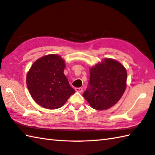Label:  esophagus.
Masks as SVG:
<instances>
[{
	"instance_id": "34e87169",
	"label": "esophagus",
	"mask_w": 155,
	"mask_h": 155,
	"mask_svg": "<svg viewBox=\"0 0 155 155\" xmlns=\"http://www.w3.org/2000/svg\"><path fill=\"white\" fill-rule=\"evenodd\" d=\"M75 91L77 92L81 93L83 91V88H81V87H77V88H75Z\"/></svg>"
}]
</instances>
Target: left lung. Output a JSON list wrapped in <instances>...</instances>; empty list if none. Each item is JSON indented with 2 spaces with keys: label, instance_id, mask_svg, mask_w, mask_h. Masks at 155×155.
I'll use <instances>...</instances> for the list:
<instances>
[{
  "label": "left lung",
  "instance_id": "1",
  "mask_svg": "<svg viewBox=\"0 0 155 155\" xmlns=\"http://www.w3.org/2000/svg\"><path fill=\"white\" fill-rule=\"evenodd\" d=\"M127 71L121 64L105 59L90 69L88 87L83 97L93 108H110L119 102L126 89Z\"/></svg>",
  "mask_w": 155,
  "mask_h": 155
}]
</instances>
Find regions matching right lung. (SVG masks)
<instances>
[{
    "label": "right lung",
    "mask_w": 155,
    "mask_h": 155,
    "mask_svg": "<svg viewBox=\"0 0 155 155\" xmlns=\"http://www.w3.org/2000/svg\"><path fill=\"white\" fill-rule=\"evenodd\" d=\"M65 62L60 56L48 55L36 60L27 74L28 89L34 100L45 108L62 106L75 91L64 74Z\"/></svg>",
    "instance_id": "obj_1"
}]
</instances>
